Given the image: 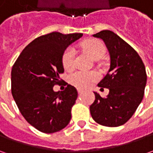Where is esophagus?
<instances>
[{"instance_id": "1", "label": "esophagus", "mask_w": 153, "mask_h": 153, "mask_svg": "<svg viewBox=\"0 0 153 153\" xmlns=\"http://www.w3.org/2000/svg\"><path fill=\"white\" fill-rule=\"evenodd\" d=\"M77 92H78V94H79V95H81V94L83 93V91H82V90H81V89H77Z\"/></svg>"}]
</instances>
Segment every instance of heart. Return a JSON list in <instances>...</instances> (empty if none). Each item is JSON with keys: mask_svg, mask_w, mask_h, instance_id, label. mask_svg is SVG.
<instances>
[{"mask_svg": "<svg viewBox=\"0 0 153 153\" xmlns=\"http://www.w3.org/2000/svg\"><path fill=\"white\" fill-rule=\"evenodd\" d=\"M82 47L94 58H101L105 52V45L97 39H89L82 43ZM76 62V49L72 46L68 47L62 55V65L65 69L70 70L74 67ZM100 78V74L94 71L76 70L69 75V82L75 87L85 89Z\"/></svg>", "mask_w": 153, "mask_h": 153, "instance_id": "obj_1", "label": "heart"}]
</instances>
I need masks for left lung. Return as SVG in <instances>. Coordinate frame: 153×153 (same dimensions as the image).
I'll use <instances>...</instances> for the list:
<instances>
[{
	"label": "left lung",
	"instance_id": "left-lung-1",
	"mask_svg": "<svg viewBox=\"0 0 153 153\" xmlns=\"http://www.w3.org/2000/svg\"><path fill=\"white\" fill-rule=\"evenodd\" d=\"M94 36L104 41L111 65L108 73L98 84L101 89L109 88V94L102 98L94 92L95 100L90 105V113L100 125L121 126L130 119L144 96V63L137 52L114 32L105 30Z\"/></svg>",
	"mask_w": 153,
	"mask_h": 153
}]
</instances>
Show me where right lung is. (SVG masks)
I'll use <instances>...</instances> for the list:
<instances>
[{
    "mask_svg": "<svg viewBox=\"0 0 153 153\" xmlns=\"http://www.w3.org/2000/svg\"><path fill=\"white\" fill-rule=\"evenodd\" d=\"M82 33L52 32L28 44L15 61L11 72L12 94L22 116L34 128L46 134L67 126L77 99L76 88L65 82L64 91L54 92L64 72L62 55Z\"/></svg>",
    "mask_w": 153,
    "mask_h": 153,
    "instance_id": "right-lung-1",
    "label": "right lung"
}]
</instances>
